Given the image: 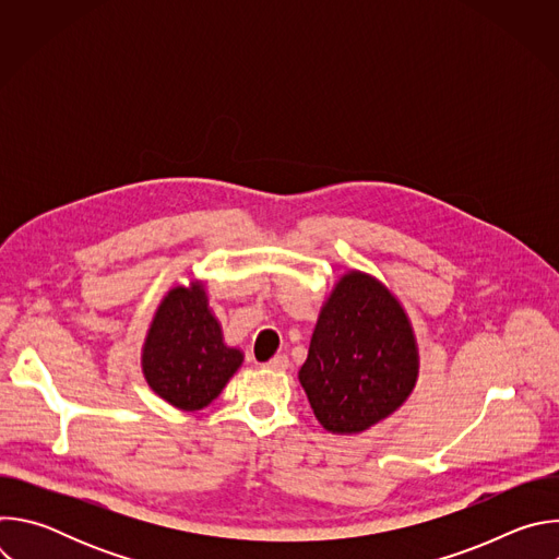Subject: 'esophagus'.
<instances>
[{
    "instance_id": "1",
    "label": "esophagus",
    "mask_w": 559,
    "mask_h": 559,
    "mask_svg": "<svg viewBox=\"0 0 559 559\" xmlns=\"http://www.w3.org/2000/svg\"><path fill=\"white\" fill-rule=\"evenodd\" d=\"M263 367H265V369H272V371H285V369L289 367V360H287V356L278 354V356H274L272 360H267Z\"/></svg>"
}]
</instances>
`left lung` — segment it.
Returning a JSON list of instances; mask_svg holds the SVG:
<instances>
[{
  "label": "left lung",
  "mask_w": 559,
  "mask_h": 559,
  "mask_svg": "<svg viewBox=\"0 0 559 559\" xmlns=\"http://www.w3.org/2000/svg\"><path fill=\"white\" fill-rule=\"evenodd\" d=\"M416 376L418 352L403 307L371 276H343L298 373L318 423L332 433L365 431L407 401Z\"/></svg>",
  "instance_id": "left-lung-1"
}]
</instances>
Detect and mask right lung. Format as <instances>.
I'll return each instance as SVG.
<instances>
[{"instance_id": "obj_1", "label": "right lung", "mask_w": 559, "mask_h": 559, "mask_svg": "<svg viewBox=\"0 0 559 559\" xmlns=\"http://www.w3.org/2000/svg\"><path fill=\"white\" fill-rule=\"evenodd\" d=\"M241 362V352L223 345L199 283L175 287L158 305L143 347V373L164 401L183 412L203 409Z\"/></svg>"}]
</instances>
